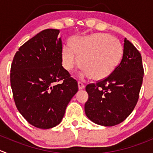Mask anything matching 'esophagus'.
Segmentation results:
<instances>
[{
	"mask_svg": "<svg viewBox=\"0 0 153 153\" xmlns=\"http://www.w3.org/2000/svg\"><path fill=\"white\" fill-rule=\"evenodd\" d=\"M78 89H79V90H82V89H84V87H85L84 84H83L82 82H81V81H78Z\"/></svg>",
	"mask_w": 153,
	"mask_h": 153,
	"instance_id": "1",
	"label": "esophagus"
}]
</instances>
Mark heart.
<instances>
[{"mask_svg":"<svg viewBox=\"0 0 153 153\" xmlns=\"http://www.w3.org/2000/svg\"><path fill=\"white\" fill-rule=\"evenodd\" d=\"M71 46L62 48V62L66 70L76 65L83 66L81 78L90 77L96 80L107 78L119 66L123 56V47L117 38L107 33H93L74 36Z\"/></svg>","mask_w":153,"mask_h":153,"instance_id":"b5f03b06","label":"heart"}]
</instances>
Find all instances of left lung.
Instances as JSON below:
<instances>
[{
    "instance_id": "left-lung-1",
    "label": "left lung",
    "mask_w": 153,
    "mask_h": 153,
    "mask_svg": "<svg viewBox=\"0 0 153 153\" xmlns=\"http://www.w3.org/2000/svg\"><path fill=\"white\" fill-rule=\"evenodd\" d=\"M143 78L141 55L125 38L123 58L117 69L105 79L86 87L87 117L103 126H114L125 120L137 104Z\"/></svg>"
}]
</instances>
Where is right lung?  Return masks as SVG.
I'll use <instances>...</instances> for the list:
<instances>
[{
	"mask_svg": "<svg viewBox=\"0 0 153 153\" xmlns=\"http://www.w3.org/2000/svg\"><path fill=\"white\" fill-rule=\"evenodd\" d=\"M59 33V30L46 29L29 39L16 53L10 71L17 109L30 124L42 129L61 122L78 90L77 81L62 66Z\"/></svg>",
	"mask_w": 153,
	"mask_h": 153,
	"instance_id": "obj_1",
	"label": "right lung"
}]
</instances>
